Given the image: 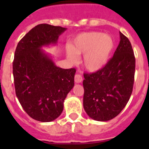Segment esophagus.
<instances>
[{
    "label": "esophagus",
    "mask_w": 149,
    "mask_h": 149,
    "mask_svg": "<svg viewBox=\"0 0 149 149\" xmlns=\"http://www.w3.org/2000/svg\"><path fill=\"white\" fill-rule=\"evenodd\" d=\"M83 81V77H82V75H81V74H76L75 76H74V82L76 83V84H80V83L82 82Z\"/></svg>",
    "instance_id": "obj_1"
}]
</instances>
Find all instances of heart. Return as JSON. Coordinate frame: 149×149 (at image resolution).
I'll use <instances>...</instances> for the list:
<instances>
[{"label":"heart","instance_id":"b5f03b06","mask_svg":"<svg viewBox=\"0 0 149 149\" xmlns=\"http://www.w3.org/2000/svg\"><path fill=\"white\" fill-rule=\"evenodd\" d=\"M114 41L110 35L100 32L79 34L66 48V56L72 63H77L83 56V65L86 70L95 72L103 68L113 49Z\"/></svg>","mask_w":149,"mask_h":149}]
</instances>
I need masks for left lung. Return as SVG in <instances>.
I'll use <instances>...</instances> for the list:
<instances>
[{"label":"left lung","instance_id":"left-lung-1","mask_svg":"<svg viewBox=\"0 0 149 149\" xmlns=\"http://www.w3.org/2000/svg\"><path fill=\"white\" fill-rule=\"evenodd\" d=\"M119 36V45L107 65L95 73L84 74V108L95 121L115 118L132 93L135 57L129 39L121 32Z\"/></svg>","mask_w":149,"mask_h":149}]
</instances>
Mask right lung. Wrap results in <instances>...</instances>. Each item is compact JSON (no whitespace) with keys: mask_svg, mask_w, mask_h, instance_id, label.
<instances>
[{"mask_svg":"<svg viewBox=\"0 0 149 149\" xmlns=\"http://www.w3.org/2000/svg\"><path fill=\"white\" fill-rule=\"evenodd\" d=\"M67 28L41 24L18 42L13 60L15 94L24 111L39 122H49L63 110L68 93L74 85L75 68L56 66L42 49L56 45Z\"/></svg>","mask_w":149,"mask_h":149,"instance_id":"right-lung-1","label":"right lung"}]
</instances>
